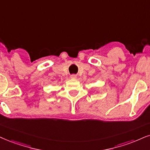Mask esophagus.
I'll use <instances>...</instances> for the list:
<instances>
[{
  "instance_id": "1",
  "label": "esophagus",
  "mask_w": 150,
  "mask_h": 150,
  "mask_svg": "<svg viewBox=\"0 0 150 150\" xmlns=\"http://www.w3.org/2000/svg\"><path fill=\"white\" fill-rule=\"evenodd\" d=\"M71 79H76V75L73 74V75L71 76Z\"/></svg>"
}]
</instances>
